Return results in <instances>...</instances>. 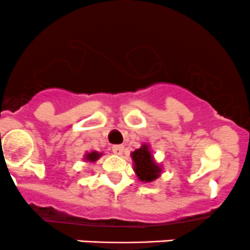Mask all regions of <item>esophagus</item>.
<instances>
[{
  "label": "esophagus",
  "instance_id": "1",
  "mask_svg": "<svg viewBox=\"0 0 250 250\" xmlns=\"http://www.w3.org/2000/svg\"><path fill=\"white\" fill-rule=\"evenodd\" d=\"M123 150H125V146H123V145L112 146V151H113V153H115V155H118V156L122 155Z\"/></svg>",
  "mask_w": 250,
  "mask_h": 250
}]
</instances>
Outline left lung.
I'll use <instances>...</instances> for the list:
<instances>
[{
    "instance_id": "8db88e82",
    "label": "left lung",
    "mask_w": 250,
    "mask_h": 250,
    "mask_svg": "<svg viewBox=\"0 0 250 250\" xmlns=\"http://www.w3.org/2000/svg\"><path fill=\"white\" fill-rule=\"evenodd\" d=\"M132 158L134 162V172L140 181L151 183L162 173V168L155 162L147 144H143L140 148L132 152Z\"/></svg>"
}]
</instances>
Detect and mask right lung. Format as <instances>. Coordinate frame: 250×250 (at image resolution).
Returning a JSON list of instances; mask_svg holds the SVG:
<instances>
[{
	"label": "right lung",
	"instance_id": "1",
	"mask_svg": "<svg viewBox=\"0 0 250 250\" xmlns=\"http://www.w3.org/2000/svg\"><path fill=\"white\" fill-rule=\"evenodd\" d=\"M103 153L100 152H97V151H92V152H88L84 155V160L87 161V162H95V161H98L100 158V156H102Z\"/></svg>",
	"mask_w": 250,
	"mask_h": 250
}]
</instances>
